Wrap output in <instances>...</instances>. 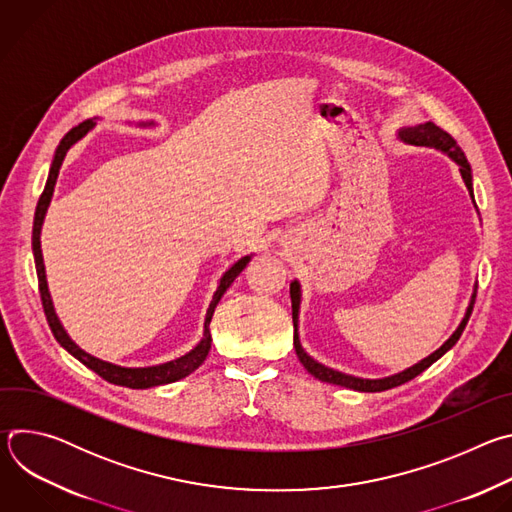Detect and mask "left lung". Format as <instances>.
<instances>
[{
  "instance_id": "1",
  "label": "left lung",
  "mask_w": 512,
  "mask_h": 512,
  "mask_svg": "<svg viewBox=\"0 0 512 512\" xmlns=\"http://www.w3.org/2000/svg\"><path fill=\"white\" fill-rule=\"evenodd\" d=\"M401 139L407 141V143H413V145H429V148H435V150H442L446 152L458 166H460V172H462V178H464V184L466 188L470 190L472 194V170H470V164L464 156V152L460 150V145L456 143V139L446 133L444 129L437 127L435 123L427 121V123H421L417 127H407V129H401L399 131ZM474 198V196H472ZM289 296H291V316H294V348H296V354L300 358V362L304 364V369L314 375L316 379L324 381V383H332V385H340V387H346V389H354V391H362V393H377V391H387V389H393V387H399L411 379H415L419 373H423L427 367H431V364L442 358L462 336L468 320H470V314H472V308H474V300L476 296H472V304L466 312V318L462 320L460 328L452 334V338L442 346L437 348L433 354H429L427 358H423L421 362H417L415 367L399 373V375H393V377H387V379H377V381H371V379H356V377H350V375H344V373H338V371H332L328 367H324V364L316 362L314 358H310L302 344H300V338H298V310H300V285L298 281H291L289 285Z\"/></svg>"
}]
</instances>
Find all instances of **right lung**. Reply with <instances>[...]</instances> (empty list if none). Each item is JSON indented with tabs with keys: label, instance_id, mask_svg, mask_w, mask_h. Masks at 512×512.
Instances as JSON below:
<instances>
[{
	"label": "right lung",
	"instance_id": "1",
	"mask_svg": "<svg viewBox=\"0 0 512 512\" xmlns=\"http://www.w3.org/2000/svg\"><path fill=\"white\" fill-rule=\"evenodd\" d=\"M95 125L93 119H87L83 121L81 125L72 127L64 137L62 141L58 143L56 148V154H54V160H52V166H50V174H48V180H46V186H44V192L40 194V200H38V206H36V214H34V231H32V249H34V261H36V273H38V289H40V300H42V308H44V314H46V320H48V326L54 334V338L60 342V346H64L72 356L79 358L85 367H89L91 371H95L99 377H103L105 381L113 383V385H119V387H129V389H148V387H158V385H168V383H174V381H180L184 377H188L190 373H194L200 364L204 362L208 350H210V330H208V324L212 320V314H214V308L216 304L221 302V298L225 296V291L229 289V285L235 281V277L245 269V265L249 263L251 257H243L239 259L221 279V283H218L214 296H212V302L208 306V312H206V320H204V336L202 340L198 342V346L194 350H190L188 354L176 358V360H170L166 364H158V367H148V369H123V367H117V364H111V362H105V360H99L91 354H87L85 350H81L75 342H72L68 338V334L64 332V328L60 326L56 314H54V308H52V300H50V294H48V285H46V275H44V261H42V249H40V231H42V223H44V214L48 210V204H50V198H52V192H54V184H56V178H58V172H60V166L64 162V156L66 152L70 150L72 143H77L91 127Z\"/></svg>",
	"mask_w": 512,
	"mask_h": 512
}]
</instances>
